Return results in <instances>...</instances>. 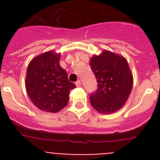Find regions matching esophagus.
<instances>
[{"mask_svg": "<svg viewBox=\"0 0 160 160\" xmlns=\"http://www.w3.org/2000/svg\"><path fill=\"white\" fill-rule=\"evenodd\" d=\"M75 85L77 87H80V86H81V81H80V80H78V81L76 82Z\"/></svg>", "mask_w": 160, "mask_h": 160, "instance_id": "34e87169", "label": "esophagus"}]
</instances>
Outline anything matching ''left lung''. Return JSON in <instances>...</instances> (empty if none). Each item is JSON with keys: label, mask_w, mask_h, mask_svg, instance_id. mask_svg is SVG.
Returning a JSON list of instances; mask_svg holds the SVG:
<instances>
[{"label": "left lung", "mask_w": 160, "mask_h": 160, "mask_svg": "<svg viewBox=\"0 0 160 160\" xmlns=\"http://www.w3.org/2000/svg\"><path fill=\"white\" fill-rule=\"evenodd\" d=\"M90 66L98 82L90 94L91 106L101 114H112L125 105L133 87V76L124 57L109 50L93 55Z\"/></svg>", "instance_id": "8db88e82"}]
</instances>
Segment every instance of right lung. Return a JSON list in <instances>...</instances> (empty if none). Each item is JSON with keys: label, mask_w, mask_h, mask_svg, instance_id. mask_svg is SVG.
<instances>
[{"label": "right lung", "mask_w": 160, "mask_h": 160, "mask_svg": "<svg viewBox=\"0 0 160 160\" xmlns=\"http://www.w3.org/2000/svg\"><path fill=\"white\" fill-rule=\"evenodd\" d=\"M60 57L61 53L49 50L32 58L28 66L26 92L41 111L56 113L62 110L69 101L70 90L76 87L61 67Z\"/></svg>", "instance_id": "obj_1"}]
</instances>
